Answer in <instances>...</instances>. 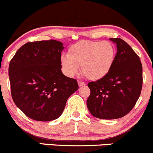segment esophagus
I'll use <instances>...</instances> for the list:
<instances>
[{
    "label": "esophagus",
    "instance_id": "obj_1",
    "mask_svg": "<svg viewBox=\"0 0 153 153\" xmlns=\"http://www.w3.org/2000/svg\"><path fill=\"white\" fill-rule=\"evenodd\" d=\"M78 86H86V84L84 82H83V81H78Z\"/></svg>",
    "mask_w": 153,
    "mask_h": 153
}]
</instances>
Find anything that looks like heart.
Wrapping results in <instances>:
<instances>
[{"label":"heart","instance_id":"obj_1","mask_svg":"<svg viewBox=\"0 0 153 153\" xmlns=\"http://www.w3.org/2000/svg\"><path fill=\"white\" fill-rule=\"evenodd\" d=\"M116 51L109 41H81L71 46L67 55L60 59L66 75L73 77L79 72L90 81H98L106 77L113 66Z\"/></svg>","mask_w":153,"mask_h":153}]
</instances>
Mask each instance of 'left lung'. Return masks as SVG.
<instances>
[{
	"label": "left lung",
	"mask_w": 153,
	"mask_h": 153,
	"mask_svg": "<svg viewBox=\"0 0 153 153\" xmlns=\"http://www.w3.org/2000/svg\"><path fill=\"white\" fill-rule=\"evenodd\" d=\"M117 53L112 69L104 78L87 84L90 95L86 105L94 117L117 119L129 113L141 95L143 76L141 60L121 38H110Z\"/></svg>",
	"instance_id": "left-lung-1"
}]
</instances>
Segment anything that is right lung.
<instances>
[{
    "label": "right lung",
    "mask_w": 153,
    "mask_h": 153,
    "mask_svg": "<svg viewBox=\"0 0 153 153\" xmlns=\"http://www.w3.org/2000/svg\"><path fill=\"white\" fill-rule=\"evenodd\" d=\"M64 49L55 40L29 42L16 52L9 66L11 94L27 117L53 121L63 113L67 99L78 89L77 81L61 72Z\"/></svg>",
    "instance_id": "add662e5"
}]
</instances>
